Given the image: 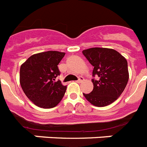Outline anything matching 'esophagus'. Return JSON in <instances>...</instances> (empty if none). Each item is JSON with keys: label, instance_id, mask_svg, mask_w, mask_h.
Instances as JSON below:
<instances>
[{"label": "esophagus", "instance_id": "34e87169", "mask_svg": "<svg viewBox=\"0 0 147 147\" xmlns=\"http://www.w3.org/2000/svg\"><path fill=\"white\" fill-rule=\"evenodd\" d=\"M83 80H84V78H83V77H80L79 78H78V80H77V83H82Z\"/></svg>", "mask_w": 147, "mask_h": 147}]
</instances>
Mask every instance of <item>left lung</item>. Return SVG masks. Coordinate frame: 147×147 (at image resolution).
<instances>
[{
	"instance_id": "8db88e82",
	"label": "left lung",
	"mask_w": 147,
	"mask_h": 147,
	"mask_svg": "<svg viewBox=\"0 0 147 147\" xmlns=\"http://www.w3.org/2000/svg\"><path fill=\"white\" fill-rule=\"evenodd\" d=\"M83 55L93 66V90L83 93L95 106L104 107L114 102L121 95L128 82L127 61L119 52L111 49L92 48L83 51Z\"/></svg>"
}]
</instances>
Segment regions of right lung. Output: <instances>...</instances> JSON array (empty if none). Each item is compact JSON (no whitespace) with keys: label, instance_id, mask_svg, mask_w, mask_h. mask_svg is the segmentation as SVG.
Returning a JSON list of instances; mask_svg holds the SVG:
<instances>
[{"label":"right lung","instance_id":"add662e5","mask_svg":"<svg viewBox=\"0 0 147 147\" xmlns=\"http://www.w3.org/2000/svg\"><path fill=\"white\" fill-rule=\"evenodd\" d=\"M64 52L49 51L30 56L20 67V82L26 96L37 106L54 108L61 102L67 86L55 79Z\"/></svg>","mask_w":147,"mask_h":147}]
</instances>
